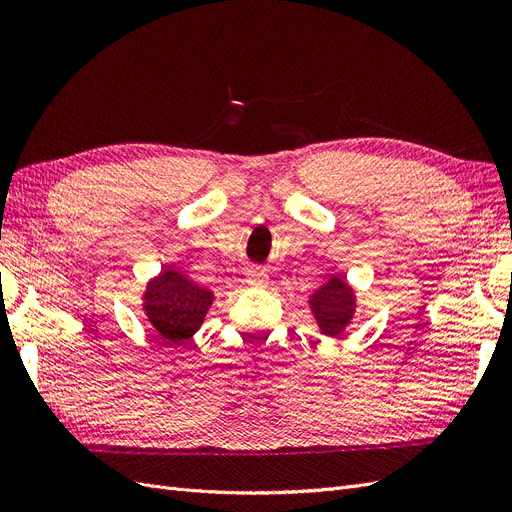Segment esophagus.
<instances>
[{
    "label": "esophagus",
    "instance_id": "1",
    "mask_svg": "<svg viewBox=\"0 0 512 512\" xmlns=\"http://www.w3.org/2000/svg\"><path fill=\"white\" fill-rule=\"evenodd\" d=\"M247 284H252V286H262V284H267V273H265V269H250L247 271Z\"/></svg>",
    "mask_w": 512,
    "mask_h": 512
}]
</instances>
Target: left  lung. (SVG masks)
Returning a JSON list of instances; mask_svg holds the SVG:
<instances>
[{
	"mask_svg": "<svg viewBox=\"0 0 512 512\" xmlns=\"http://www.w3.org/2000/svg\"><path fill=\"white\" fill-rule=\"evenodd\" d=\"M309 305H312L320 331L339 335L354 314V294L342 277H331L327 284L312 294Z\"/></svg>",
	"mask_w": 512,
	"mask_h": 512,
	"instance_id": "obj_1",
	"label": "left lung"
}]
</instances>
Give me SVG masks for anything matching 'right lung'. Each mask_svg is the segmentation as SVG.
I'll return each mask as SVG.
<instances>
[{
    "label": "right lung",
    "mask_w": 512,
    "mask_h": 512,
    "mask_svg": "<svg viewBox=\"0 0 512 512\" xmlns=\"http://www.w3.org/2000/svg\"><path fill=\"white\" fill-rule=\"evenodd\" d=\"M213 292L194 284L175 269H164L145 292V314L166 344L190 339L205 320Z\"/></svg>",
    "instance_id": "1"
}]
</instances>
